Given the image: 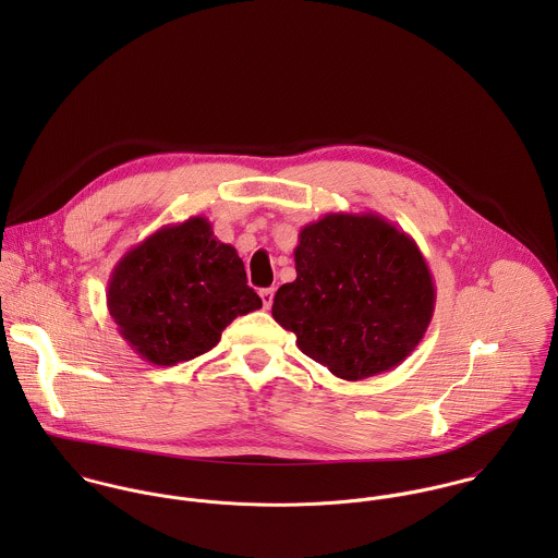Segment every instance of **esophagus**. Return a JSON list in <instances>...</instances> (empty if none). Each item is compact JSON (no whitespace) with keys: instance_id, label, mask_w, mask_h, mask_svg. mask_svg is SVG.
Returning a JSON list of instances; mask_svg holds the SVG:
<instances>
[{"instance_id":"esophagus-1","label":"esophagus","mask_w":558,"mask_h":558,"mask_svg":"<svg viewBox=\"0 0 558 558\" xmlns=\"http://www.w3.org/2000/svg\"><path fill=\"white\" fill-rule=\"evenodd\" d=\"M259 299H262L264 310H270V307H272V299H275V290H272V288L262 290V292H259Z\"/></svg>"}]
</instances>
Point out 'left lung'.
I'll return each mask as SVG.
<instances>
[{
	"label": "left lung",
	"mask_w": 558,
	"mask_h": 558,
	"mask_svg": "<svg viewBox=\"0 0 558 558\" xmlns=\"http://www.w3.org/2000/svg\"><path fill=\"white\" fill-rule=\"evenodd\" d=\"M294 262L296 279L277 290L272 318L332 376H378L421 343L436 286L416 242L385 217L328 213L301 230Z\"/></svg>",
	"instance_id": "obj_1"
}]
</instances>
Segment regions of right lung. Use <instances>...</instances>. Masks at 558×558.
I'll return each mask as SVG.
<instances>
[{
  "instance_id": "1",
  "label": "right lung",
  "mask_w": 558,
  "mask_h": 558,
  "mask_svg": "<svg viewBox=\"0 0 558 558\" xmlns=\"http://www.w3.org/2000/svg\"><path fill=\"white\" fill-rule=\"evenodd\" d=\"M262 307L232 244L206 217L165 226L129 248L107 283V310L140 359L171 367L221 339L232 319Z\"/></svg>"
}]
</instances>
